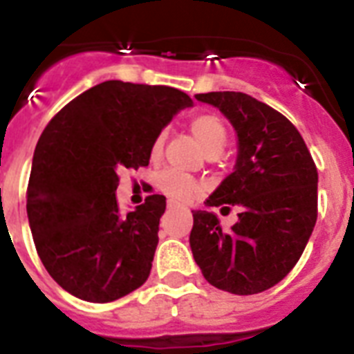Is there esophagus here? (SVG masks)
<instances>
[{"label":"esophagus","mask_w":354,"mask_h":354,"mask_svg":"<svg viewBox=\"0 0 354 354\" xmlns=\"http://www.w3.org/2000/svg\"><path fill=\"white\" fill-rule=\"evenodd\" d=\"M177 206H179V205H177L175 201H168V208H169V210H174V208H177Z\"/></svg>","instance_id":"esophagus-1"}]
</instances>
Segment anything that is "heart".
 <instances>
[{
  "label": "heart",
  "instance_id": "1",
  "mask_svg": "<svg viewBox=\"0 0 354 354\" xmlns=\"http://www.w3.org/2000/svg\"><path fill=\"white\" fill-rule=\"evenodd\" d=\"M190 131L195 140L201 144V148L208 153H221L226 144L225 124L214 115H197L190 122ZM164 137L159 135L151 144V155L159 157L162 151ZM157 186L159 190L169 195L171 199L188 203L199 194V185L188 175L175 171V169H164L162 174L157 175Z\"/></svg>",
  "mask_w": 354,
  "mask_h": 354
}]
</instances>
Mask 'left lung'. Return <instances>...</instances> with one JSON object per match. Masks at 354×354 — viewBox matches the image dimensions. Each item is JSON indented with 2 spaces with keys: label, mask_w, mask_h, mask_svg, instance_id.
I'll list each match as a JSON object with an SVG mask.
<instances>
[{
  "label": "left lung",
  "mask_w": 354,
  "mask_h": 354,
  "mask_svg": "<svg viewBox=\"0 0 354 354\" xmlns=\"http://www.w3.org/2000/svg\"><path fill=\"white\" fill-rule=\"evenodd\" d=\"M228 118L237 137L234 171L206 206H241L221 228L214 212L194 210L190 248L210 285L248 296L279 283L304 254L318 216V171L299 131L250 95H195Z\"/></svg>",
  "instance_id": "1"
}]
</instances>
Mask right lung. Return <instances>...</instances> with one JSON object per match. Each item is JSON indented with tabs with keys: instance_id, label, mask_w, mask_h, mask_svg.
<instances>
[{
	"instance_id": "right-lung-1",
	"label": "right lung",
	"mask_w": 354,
	"mask_h": 354,
	"mask_svg": "<svg viewBox=\"0 0 354 354\" xmlns=\"http://www.w3.org/2000/svg\"><path fill=\"white\" fill-rule=\"evenodd\" d=\"M194 106L166 86L107 80L56 115L34 149L27 216L50 278L76 298L107 304L148 279L164 195L122 214L118 171L148 166L151 144Z\"/></svg>"
}]
</instances>
